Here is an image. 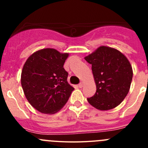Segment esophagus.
Returning a JSON list of instances; mask_svg holds the SVG:
<instances>
[{
    "instance_id": "obj_1",
    "label": "esophagus",
    "mask_w": 148,
    "mask_h": 148,
    "mask_svg": "<svg viewBox=\"0 0 148 148\" xmlns=\"http://www.w3.org/2000/svg\"><path fill=\"white\" fill-rule=\"evenodd\" d=\"M83 86H84V83L83 82H81L79 84V88L83 87Z\"/></svg>"
}]
</instances>
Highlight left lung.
<instances>
[{"label": "left lung", "instance_id": "1", "mask_svg": "<svg viewBox=\"0 0 148 148\" xmlns=\"http://www.w3.org/2000/svg\"><path fill=\"white\" fill-rule=\"evenodd\" d=\"M84 59L92 64L97 86L88 102L102 111L117 107L127 95L133 76L127 58L114 48L101 46Z\"/></svg>", "mask_w": 148, "mask_h": 148}]
</instances>
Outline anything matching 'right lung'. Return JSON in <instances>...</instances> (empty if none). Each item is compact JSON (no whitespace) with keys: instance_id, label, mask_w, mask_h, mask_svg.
I'll use <instances>...</instances> for the list:
<instances>
[{"instance_id":"1","label":"right lung","mask_w":148,"mask_h":148,"mask_svg":"<svg viewBox=\"0 0 148 148\" xmlns=\"http://www.w3.org/2000/svg\"><path fill=\"white\" fill-rule=\"evenodd\" d=\"M69 53L46 48L36 51L23 65L21 82L28 102L44 114H55L65 105L74 88L64 69Z\"/></svg>"}]
</instances>
